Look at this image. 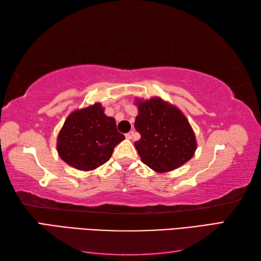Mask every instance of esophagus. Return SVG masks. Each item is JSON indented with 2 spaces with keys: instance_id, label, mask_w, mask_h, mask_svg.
I'll use <instances>...</instances> for the list:
<instances>
[{
  "instance_id": "obj_1",
  "label": "esophagus",
  "mask_w": 261,
  "mask_h": 261,
  "mask_svg": "<svg viewBox=\"0 0 261 261\" xmlns=\"http://www.w3.org/2000/svg\"><path fill=\"white\" fill-rule=\"evenodd\" d=\"M132 137H134V131H130L127 132V134H125L126 139H132Z\"/></svg>"
}]
</instances>
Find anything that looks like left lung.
Masks as SVG:
<instances>
[{
    "label": "left lung",
    "instance_id": "1",
    "mask_svg": "<svg viewBox=\"0 0 261 261\" xmlns=\"http://www.w3.org/2000/svg\"><path fill=\"white\" fill-rule=\"evenodd\" d=\"M139 114L136 130L141 135L135 142L141 162L157 173L180 167L196 150L195 135L185 115L159 97L137 101Z\"/></svg>",
    "mask_w": 261,
    "mask_h": 261
}]
</instances>
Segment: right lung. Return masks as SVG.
<instances>
[{"label":"right lung","mask_w":261,"mask_h":261,"mask_svg":"<svg viewBox=\"0 0 261 261\" xmlns=\"http://www.w3.org/2000/svg\"><path fill=\"white\" fill-rule=\"evenodd\" d=\"M123 139L115 120L105 115L102 105L96 103L68 115L58 135L57 151L71 167L93 170L108 162Z\"/></svg>","instance_id":"1"}]
</instances>
